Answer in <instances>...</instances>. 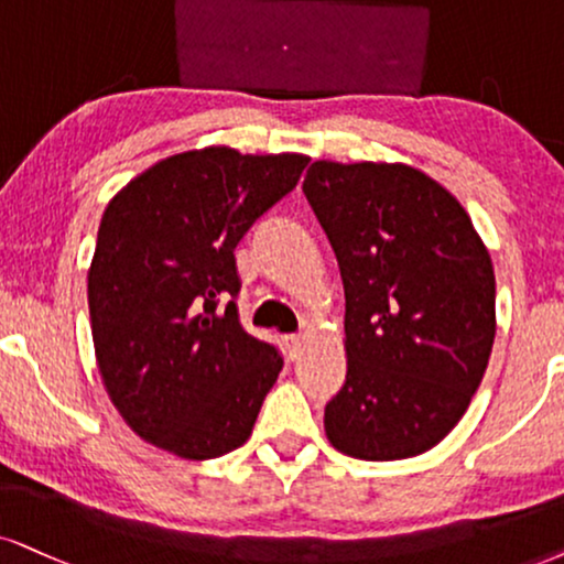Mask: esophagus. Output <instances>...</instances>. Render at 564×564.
Masks as SVG:
<instances>
[{
    "instance_id": "esophagus-1",
    "label": "esophagus",
    "mask_w": 564,
    "mask_h": 564,
    "mask_svg": "<svg viewBox=\"0 0 564 564\" xmlns=\"http://www.w3.org/2000/svg\"><path fill=\"white\" fill-rule=\"evenodd\" d=\"M283 346H286L289 359H296L302 354V335H283Z\"/></svg>"
}]
</instances>
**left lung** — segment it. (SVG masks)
I'll list each match as a JSON object with an SVG mask.
<instances>
[{
    "instance_id": "left-lung-1",
    "label": "left lung",
    "mask_w": 564,
    "mask_h": 564,
    "mask_svg": "<svg viewBox=\"0 0 564 564\" xmlns=\"http://www.w3.org/2000/svg\"><path fill=\"white\" fill-rule=\"evenodd\" d=\"M302 189L346 294L327 440L361 460L426 453L460 422L495 344L487 247L458 199L403 163L315 161Z\"/></svg>"
}]
</instances>
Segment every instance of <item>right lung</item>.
<instances>
[{"label": "right lung", "instance_id": "obj_1", "mask_svg": "<svg viewBox=\"0 0 564 564\" xmlns=\"http://www.w3.org/2000/svg\"><path fill=\"white\" fill-rule=\"evenodd\" d=\"M310 159L171 155L106 205L88 273L98 369L124 422L189 460L245 445L283 356L239 323L234 249Z\"/></svg>", "mask_w": 564, "mask_h": 564}]
</instances>
